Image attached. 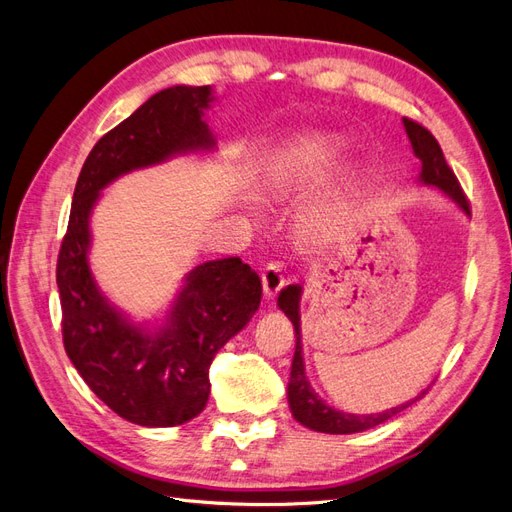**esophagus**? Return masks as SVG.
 Wrapping results in <instances>:
<instances>
[{
	"label": "esophagus",
	"instance_id": "1",
	"mask_svg": "<svg viewBox=\"0 0 512 512\" xmlns=\"http://www.w3.org/2000/svg\"><path fill=\"white\" fill-rule=\"evenodd\" d=\"M260 280H262V290H265V297H275L277 292L282 290L284 286V269L280 262H269V265L262 269L260 273Z\"/></svg>",
	"mask_w": 512,
	"mask_h": 512
}]
</instances>
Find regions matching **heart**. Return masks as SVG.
Listing matches in <instances>:
<instances>
[{
  "label": "heart",
  "instance_id": "obj_1",
  "mask_svg": "<svg viewBox=\"0 0 512 512\" xmlns=\"http://www.w3.org/2000/svg\"><path fill=\"white\" fill-rule=\"evenodd\" d=\"M342 145L329 134H303L284 147L271 160L267 170V183L273 194L303 192L309 185L322 179V175L337 162ZM333 222V209L320 207L316 211V224L327 228Z\"/></svg>",
  "mask_w": 512,
  "mask_h": 512
}]
</instances>
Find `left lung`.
Returning <instances> with one entry per match:
<instances>
[{
  "mask_svg": "<svg viewBox=\"0 0 512 512\" xmlns=\"http://www.w3.org/2000/svg\"><path fill=\"white\" fill-rule=\"evenodd\" d=\"M404 128L412 143L414 156L421 160V181L427 185H436V188H440L446 196H451L455 203L470 215V200L466 198V194H463L451 166L446 164L436 136H433L427 128H423L421 123H416L408 117H404ZM299 299H301V286H288L280 292L277 305H280L282 312L294 324V337H297V348H294L290 382H288V404H290L292 416L297 418L301 425L322 433H356V431H365L384 421H389L391 416L406 410L410 404H414L416 399H421V395H418L412 401H408V404H401L397 408H391L380 414H348L324 404V401L314 393L312 386H309V380L305 376V365H303V354H301L303 348H301Z\"/></svg>",
  "mask_w": 512,
  "mask_h": 512,
  "instance_id": "obj_1",
  "label": "left lung"
}]
</instances>
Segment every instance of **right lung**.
Masks as SVG:
<instances>
[{"mask_svg": "<svg viewBox=\"0 0 512 512\" xmlns=\"http://www.w3.org/2000/svg\"><path fill=\"white\" fill-rule=\"evenodd\" d=\"M211 87H168L106 132L76 181L59 247L61 335L87 386L121 418L143 427L181 425L205 410L209 367L260 305V277L241 258L198 265L158 331L136 327L102 297L89 271V213L100 190L134 168L213 149L203 121Z\"/></svg>", "mask_w": 512, "mask_h": 512, "instance_id": "1", "label": "right lung"}]
</instances>
